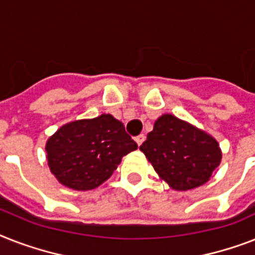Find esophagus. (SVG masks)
Segmentation results:
<instances>
[{
	"label": "esophagus",
	"mask_w": 255,
	"mask_h": 255,
	"mask_svg": "<svg viewBox=\"0 0 255 255\" xmlns=\"http://www.w3.org/2000/svg\"><path fill=\"white\" fill-rule=\"evenodd\" d=\"M144 140H145V136H144V134H138L137 137L134 138V141L137 142V145L140 146L142 144V142H144Z\"/></svg>",
	"instance_id": "obj_1"
}]
</instances>
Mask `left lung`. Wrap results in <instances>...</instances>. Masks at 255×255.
I'll return each mask as SVG.
<instances>
[{
    "instance_id": "left-lung-1",
    "label": "left lung",
    "mask_w": 255,
    "mask_h": 255,
    "mask_svg": "<svg viewBox=\"0 0 255 255\" xmlns=\"http://www.w3.org/2000/svg\"><path fill=\"white\" fill-rule=\"evenodd\" d=\"M140 150L161 181L175 191L207 183L223 157L214 136L171 114H163L154 122Z\"/></svg>"
}]
</instances>
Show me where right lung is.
Listing matches in <instances>:
<instances>
[{
	"mask_svg": "<svg viewBox=\"0 0 255 255\" xmlns=\"http://www.w3.org/2000/svg\"><path fill=\"white\" fill-rule=\"evenodd\" d=\"M136 149L123 123L111 114L64 124L45 144L51 173L61 185L77 191L102 185L122 158Z\"/></svg>",
	"mask_w": 255,
	"mask_h": 255,
	"instance_id": "right-lung-1",
	"label": "right lung"
}]
</instances>
